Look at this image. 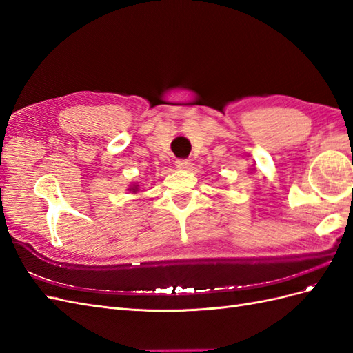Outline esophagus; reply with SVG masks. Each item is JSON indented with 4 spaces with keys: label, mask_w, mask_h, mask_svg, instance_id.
<instances>
[{
    "label": "esophagus",
    "mask_w": 353,
    "mask_h": 353,
    "mask_svg": "<svg viewBox=\"0 0 353 353\" xmlns=\"http://www.w3.org/2000/svg\"><path fill=\"white\" fill-rule=\"evenodd\" d=\"M175 165L178 169H187L190 166V160L188 159H178Z\"/></svg>",
    "instance_id": "obj_1"
}]
</instances>
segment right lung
<instances>
[{
  "label": "right lung",
  "mask_w": 353,
  "mask_h": 353,
  "mask_svg": "<svg viewBox=\"0 0 353 353\" xmlns=\"http://www.w3.org/2000/svg\"><path fill=\"white\" fill-rule=\"evenodd\" d=\"M137 190H138V187H137V185H134V187L131 188V191H137Z\"/></svg>",
  "instance_id": "obj_1"
}]
</instances>
